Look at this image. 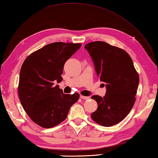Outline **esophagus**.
<instances>
[{"mask_svg":"<svg viewBox=\"0 0 158 158\" xmlns=\"http://www.w3.org/2000/svg\"><path fill=\"white\" fill-rule=\"evenodd\" d=\"M80 98H81V99H83V100H88L89 98V97H85V96H82V95L80 96Z\"/></svg>","mask_w":158,"mask_h":158,"instance_id":"1","label":"esophagus"}]
</instances>
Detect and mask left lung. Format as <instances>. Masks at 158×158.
<instances>
[{"instance_id":"left-lung-1","label":"left lung","mask_w":158,"mask_h":158,"mask_svg":"<svg viewBox=\"0 0 158 158\" xmlns=\"http://www.w3.org/2000/svg\"><path fill=\"white\" fill-rule=\"evenodd\" d=\"M84 48L106 88L105 97H91L98 104L97 110L91 114L92 118L104 127L118 124L127 116L135 101L139 75L133 61L126 51L105 42L88 43Z\"/></svg>"}]
</instances>
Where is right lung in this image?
<instances>
[{
    "label": "right lung",
    "instance_id": "obj_1",
    "mask_svg": "<svg viewBox=\"0 0 158 158\" xmlns=\"http://www.w3.org/2000/svg\"><path fill=\"white\" fill-rule=\"evenodd\" d=\"M81 44L54 42L33 52L21 67L18 95L29 118L44 128H51L67 118L79 94H66L55 82L62 81L66 61Z\"/></svg>",
    "mask_w": 158,
    "mask_h": 158
}]
</instances>
